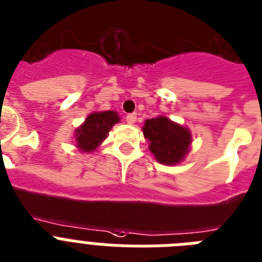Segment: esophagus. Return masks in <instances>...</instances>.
Listing matches in <instances>:
<instances>
[{
  "label": "esophagus",
  "mask_w": 262,
  "mask_h": 262,
  "mask_svg": "<svg viewBox=\"0 0 262 262\" xmlns=\"http://www.w3.org/2000/svg\"><path fill=\"white\" fill-rule=\"evenodd\" d=\"M126 122L127 124H135L136 120H137V114L136 113H130V114H127L126 117Z\"/></svg>",
  "instance_id": "34e87169"
}]
</instances>
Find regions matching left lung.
I'll return each instance as SVG.
<instances>
[{"label": "left lung", "mask_w": 262, "mask_h": 262, "mask_svg": "<svg viewBox=\"0 0 262 262\" xmlns=\"http://www.w3.org/2000/svg\"><path fill=\"white\" fill-rule=\"evenodd\" d=\"M142 132L145 138L149 140V149L161 164L173 165L181 161L192 142L186 127L162 116L145 121Z\"/></svg>", "instance_id": "left-lung-1"}]
</instances>
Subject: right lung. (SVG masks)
<instances>
[{"instance_id": "add662e5", "label": "right lung", "mask_w": 262, "mask_h": 262, "mask_svg": "<svg viewBox=\"0 0 262 262\" xmlns=\"http://www.w3.org/2000/svg\"><path fill=\"white\" fill-rule=\"evenodd\" d=\"M118 121L120 117L117 113L112 111L89 114L85 122L76 130L77 146L83 151L94 150Z\"/></svg>"}]
</instances>
